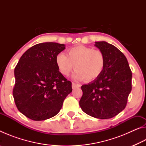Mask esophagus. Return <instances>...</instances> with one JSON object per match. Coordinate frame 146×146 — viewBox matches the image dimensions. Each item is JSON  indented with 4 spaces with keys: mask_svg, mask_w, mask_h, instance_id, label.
<instances>
[{
    "mask_svg": "<svg viewBox=\"0 0 146 146\" xmlns=\"http://www.w3.org/2000/svg\"><path fill=\"white\" fill-rule=\"evenodd\" d=\"M80 84H78L72 82V88L73 89H75L76 88H80Z\"/></svg>",
    "mask_w": 146,
    "mask_h": 146,
    "instance_id": "obj_1",
    "label": "esophagus"
}]
</instances>
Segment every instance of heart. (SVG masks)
Here are the masks:
<instances>
[{
  "instance_id": "1",
  "label": "heart",
  "mask_w": 146,
  "mask_h": 146,
  "mask_svg": "<svg viewBox=\"0 0 146 146\" xmlns=\"http://www.w3.org/2000/svg\"><path fill=\"white\" fill-rule=\"evenodd\" d=\"M55 62L63 75H70L75 67L74 78L91 82L99 77L104 70L106 58L99 49L77 45L68 49L67 55L63 53H58L56 56Z\"/></svg>"
}]
</instances>
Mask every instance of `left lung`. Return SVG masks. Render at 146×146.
I'll return each instance as SVG.
<instances>
[{
  "mask_svg": "<svg viewBox=\"0 0 146 146\" xmlns=\"http://www.w3.org/2000/svg\"><path fill=\"white\" fill-rule=\"evenodd\" d=\"M95 46L105 55V68L98 78L82 86L79 105L88 115L108 119L126 106L132 89V73L126 57L115 46L104 41L96 42Z\"/></svg>",
  "mask_w": 146,
  "mask_h": 146,
  "instance_id": "obj_1",
  "label": "left lung"
}]
</instances>
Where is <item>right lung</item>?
I'll list each match as a JSON object with an SVG mask.
<instances>
[{
  "label": "right lung",
  "instance_id": "obj_1",
  "mask_svg": "<svg viewBox=\"0 0 146 146\" xmlns=\"http://www.w3.org/2000/svg\"><path fill=\"white\" fill-rule=\"evenodd\" d=\"M64 44L44 42L28 49L15 68L13 96L17 109L30 119L44 120L60 111L72 91L71 82L59 71L56 56Z\"/></svg>",
  "mask_w": 146,
  "mask_h": 146
}]
</instances>
